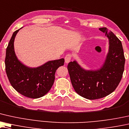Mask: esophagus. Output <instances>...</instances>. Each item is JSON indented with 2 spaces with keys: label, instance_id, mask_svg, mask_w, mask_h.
<instances>
[{
  "label": "esophagus",
  "instance_id": "1",
  "mask_svg": "<svg viewBox=\"0 0 129 129\" xmlns=\"http://www.w3.org/2000/svg\"><path fill=\"white\" fill-rule=\"evenodd\" d=\"M72 56L71 54H68V55H66V56H65V57H64L65 62H66V63H69V61H70L71 59H72Z\"/></svg>",
  "mask_w": 129,
  "mask_h": 129
}]
</instances>
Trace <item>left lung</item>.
Listing matches in <instances>:
<instances>
[{
    "label": "left lung",
    "instance_id": "left-lung-1",
    "mask_svg": "<svg viewBox=\"0 0 129 129\" xmlns=\"http://www.w3.org/2000/svg\"><path fill=\"white\" fill-rule=\"evenodd\" d=\"M109 39V48L103 66L95 71L85 70L76 61H70L68 69L74 90L88 100H97L115 90L122 78L125 58L122 42L111 31L99 29Z\"/></svg>",
    "mask_w": 129,
    "mask_h": 129
}]
</instances>
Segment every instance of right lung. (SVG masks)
<instances>
[{
  "instance_id": "right-lung-1",
  "label": "right lung",
  "mask_w": 129,
  "mask_h": 129,
  "mask_svg": "<svg viewBox=\"0 0 129 129\" xmlns=\"http://www.w3.org/2000/svg\"><path fill=\"white\" fill-rule=\"evenodd\" d=\"M19 29L13 34L7 47L6 72L11 85L18 92L28 98H40L51 89L56 71L64 64V59L49 61L37 68H29L22 64L17 58L14 50V38Z\"/></svg>"
}]
</instances>
